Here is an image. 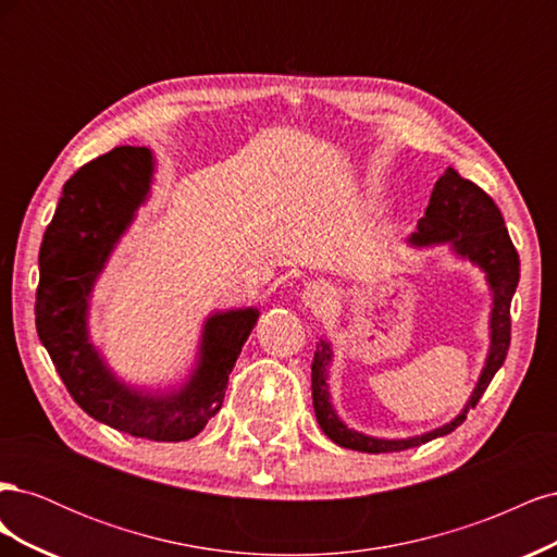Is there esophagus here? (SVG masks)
<instances>
[{
    "label": "esophagus",
    "mask_w": 557,
    "mask_h": 557,
    "mask_svg": "<svg viewBox=\"0 0 557 557\" xmlns=\"http://www.w3.org/2000/svg\"><path fill=\"white\" fill-rule=\"evenodd\" d=\"M301 299H305V305L311 309H323L325 305H330L332 288L325 281H311V283H307L305 297Z\"/></svg>",
    "instance_id": "obj_1"
}]
</instances>
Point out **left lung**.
Listing matches in <instances>:
<instances>
[{
    "label": "left lung",
    "mask_w": 557,
    "mask_h": 557,
    "mask_svg": "<svg viewBox=\"0 0 557 557\" xmlns=\"http://www.w3.org/2000/svg\"><path fill=\"white\" fill-rule=\"evenodd\" d=\"M409 248L423 250L446 246L455 260L471 262L485 274L487 293H491V313H487V352L481 374L476 379L465 407L458 416H453L448 423L420 432L413 436H372L348 428L336 413L332 395H330V367L334 362L332 342L327 336H320L315 344L313 362H311V391H313V409L315 418L334 444L352 448L360 453H387V450H407L420 444H428L440 436L450 434L460 428L467 418V411L476 407V401L491 385L497 369L507 358L511 342V299L518 288L520 278V260L511 244L504 218L495 201L487 197L476 183L462 178L458 172L448 170L434 183L430 195V205L425 215L420 218L418 230L411 237L404 239Z\"/></svg>",
    "instance_id": "1"
}]
</instances>
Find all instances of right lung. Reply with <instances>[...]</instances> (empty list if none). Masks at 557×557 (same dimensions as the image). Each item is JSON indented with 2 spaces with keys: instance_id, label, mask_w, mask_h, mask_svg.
<instances>
[{
  "instance_id": "obj_1",
  "label": "right lung",
  "mask_w": 557,
  "mask_h": 557,
  "mask_svg": "<svg viewBox=\"0 0 557 557\" xmlns=\"http://www.w3.org/2000/svg\"><path fill=\"white\" fill-rule=\"evenodd\" d=\"M156 158L117 146L64 183L39 250L37 332L78 407L117 432L153 442L193 440L221 411L227 376L256 327V307L205 318L195 364L174 387L125 383L92 344L90 301L113 250L150 197Z\"/></svg>"
}]
</instances>
